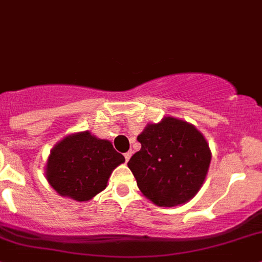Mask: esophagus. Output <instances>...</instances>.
<instances>
[{"label":"esophagus","mask_w":262,"mask_h":262,"mask_svg":"<svg viewBox=\"0 0 262 262\" xmlns=\"http://www.w3.org/2000/svg\"><path fill=\"white\" fill-rule=\"evenodd\" d=\"M132 153H133V152H132V150H129V152L124 153V157H125V162H128V161H129V158L132 157Z\"/></svg>","instance_id":"1"}]
</instances>
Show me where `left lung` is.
<instances>
[{
    "mask_svg": "<svg viewBox=\"0 0 262 262\" xmlns=\"http://www.w3.org/2000/svg\"><path fill=\"white\" fill-rule=\"evenodd\" d=\"M141 150L128 162L142 194L158 207L185 204L196 195L212 153L192 124L166 116L138 136Z\"/></svg>",
    "mask_w": 262,
    "mask_h": 262,
    "instance_id": "left-lung-1",
    "label": "left lung"
}]
</instances>
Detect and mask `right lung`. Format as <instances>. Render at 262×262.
I'll list each match as a JSON object with an SVG mask.
<instances>
[{
    "mask_svg": "<svg viewBox=\"0 0 262 262\" xmlns=\"http://www.w3.org/2000/svg\"><path fill=\"white\" fill-rule=\"evenodd\" d=\"M124 161L112 142L87 130L71 134L50 150L47 180L62 196L87 202L106 187L113 170Z\"/></svg>",
    "mask_w": 262,
    "mask_h": 262,
    "instance_id": "obj_1",
    "label": "right lung"
}]
</instances>
